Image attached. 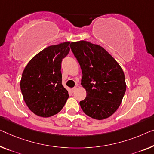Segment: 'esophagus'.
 <instances>
[{"label": "esophagus", "mask_w": 154, "mask_h": 154, "mask_svg": "<svg viewBox=\"0 0 154 154\" xmlns=\"http://www.w3.org/2000/svg\"><path fill=\"white\" fill-rule=\"evenodd\" d=\"M76 89H77V87L75 86V87H74V88H72V89H71V91H72V93H74V92L76 91Z\"/></svg>", "instance_id": "obj_1"}]
</instances>
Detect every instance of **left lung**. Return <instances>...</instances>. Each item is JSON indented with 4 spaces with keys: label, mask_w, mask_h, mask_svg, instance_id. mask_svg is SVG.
<instances>
[{
    "label": "left lung",
    "mask_w": 154,
    "mask_h": 154,
    "mask_svg": "<svg viewBox=\"0 0 154 154\" xmlns=\"http://www.w3.org/2000/svg\"><path fill=\"white\" fill-rule=\"evenodd\" d=\"M82 72L86 97L79 102L84 113L103 120L117 111L126 91L125 77L120 66L100 45L85 41L70 43Z\"/></svg>",
    "instance_id": "left-lung-1"
}]
</instances>
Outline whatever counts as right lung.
Returning <instances> with one entry per match:
<instances>
[{
  "label": "right lung",
  "mask_w": 154,
  "mask_h": 154,
  "mask_svg": "<svg viewBox=\"0 0 154 154\" xmlns=\"http://www.w3.org/2000/svg\"><path fill=\"white\" fill-rule=\"evenodd\" d=\"M70 46V42H65L45 48L25 68L20 90L27 106L36 116L48 118L58 113L69 97L62 85L61 68Z\"/></svg>",
  "instance_id": "obj_1"
}]
</instances>
